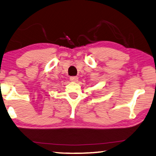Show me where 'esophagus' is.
<instances>
[{
	"label": "esophagus",
	"mask_w": 156,
	"mask_h": 156,
	"mask_svg": "<svg viewBox=\"0 0 156 156\" xmlns=\"http://www.w3.org/2000/svg\"><path fill=\"white\" fill-rule=\"evenodd\" d=\"M70 81H76L78 80V76H70Z\"/></svg>",
	"instance_id": "34e87169"
}]
</instances>
